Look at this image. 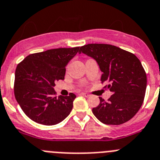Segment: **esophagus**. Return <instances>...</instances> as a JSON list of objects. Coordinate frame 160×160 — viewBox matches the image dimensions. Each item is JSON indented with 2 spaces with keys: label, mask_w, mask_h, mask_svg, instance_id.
Segmentation results:
<instances>
[{
  "label": "esophagus",
  "mask_w": 160,
  "mask_h": 160,
  "mask_svg": "<svg viewBox=\"0 0 160 160\" xmlns=\"http://www.w3.org/2000/svg\"><path fill=\"white\" fill-rule=\"evenodd\" d=\"M80 95H81V96H85V97H88V96H90V95L88 94V93H85V92H82V93H80Z\"/></svg>",
  "instance_id": "obj_1"
}]
</instances>
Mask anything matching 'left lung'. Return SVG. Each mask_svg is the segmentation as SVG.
Returning <instances> with one entry per match:
<instances>
[{
    "label": "left lung",
    "instance_id": "obj_1",
    "mask_svg": "<svg viewBox=\"0 0 160 160\" xmlns=\"http://www.w3.org/2000/svg\"><path fill=\"white\" fill-rule=\"evenodd\" d=\"M94 59L102 72L101 82L108 83L112 93L108 101L100 97V104L93 108L94 116L104 124L126 123L143 104L147 76L136 56L116 46L89 44L80 47V53Z\"/></svg>",
    "mask_w": 160,
    "mask_h": 160
}]
</instances>
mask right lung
<instances>
[{
  "mask_svg": "<svg viewBox=\"0 0 160 160\" xmlns=\"http://www.w3.org/2000/svg\"><path fill=\"white\" fill-rule=\"evenodd\" d=\"M80 47L49 49L31 54L16 68L14 95L29 119L37 123L55 125L70 114L73 93L55 96V82L64 80L66 66L77 55Z\"/></svg>",
  "mask_w": 160,
  "mask_h": 160,
  "instance_id": "add662e5",
  "label": "right lung"
}]
</instances>
